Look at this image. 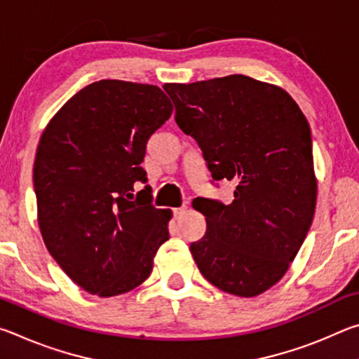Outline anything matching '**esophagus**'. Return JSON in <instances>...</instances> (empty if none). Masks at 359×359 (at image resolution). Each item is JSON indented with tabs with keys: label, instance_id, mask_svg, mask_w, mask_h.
<instances>
[{
	"label": "esophagus",
	"instance_id": "obj_1",
	"mask_svg": "<svg viewBox=\"0 0 359 359\" xmlns=\"http://www.w3.org/2000/svg\"><path fill=\"white\" fill-rule=\"evenodd\" d=\"M185 212H187V205H182V208L174 209L172 214H174V217H180V215H184Z\"/></svg>",
	"mask_w": 359,
	"mask_h": 359
}]
</instances>
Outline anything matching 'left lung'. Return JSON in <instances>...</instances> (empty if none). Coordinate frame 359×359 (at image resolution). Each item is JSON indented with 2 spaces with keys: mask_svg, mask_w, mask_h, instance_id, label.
<instances>
[{
  "mask_svg": "<svg viewBox=\"0 0 359 359\" xmlns=\"http://www.w3.org/2000/svg\"><path fill=\"white\" fill-rule=\"evenodd\" d=\"M175 123L203 150L212 179L236 184L234 199L196 198L208 229L190 250L224 293L253 297L288 271L317 204L312 136L296 101L276 85L233 74L166 83Z\"/></svg>",
  "mask_w": 359,
  "mask_h": 359,
  "instance_id": "obj_1",
  "label": "left lung"
}]
</instances>
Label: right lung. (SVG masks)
Here are the masks:
<instances>
[{
	"label": "right lung",
	"instance_id": "obj_1",
	"mask_svg": "<svg viewBox=\"0 0 359 359\" xmlns=\"http://www.w3.org/2000/svg\"><path fill=\"white\" fill-rule=\"evenodd\" d=\"M156 85L93 82L48 121L33 168L48 253L88 293H128L154 269L172 212L151 204L141 166L150 136L171 117Z\"/></svg>",
	"mask_w": 359,
	"mask_h": 359
}]
</instances>
